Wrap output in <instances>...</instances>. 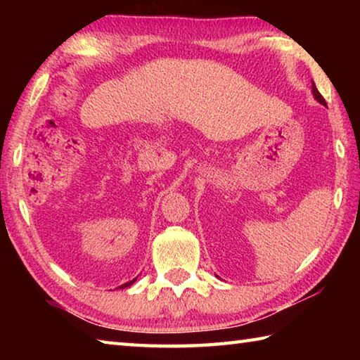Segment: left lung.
Here are the masks:
<instances>
[{
    "label": "left lung",
    "instance_id": "obj_1",
    "mask_svg": "<svg viewBox=\"0 0 360 360\" xmlns=\"http://www.w3.org/2000/svg\"><path fill=\"white\" fill-rule=\"evenodd\" d=\"M313 94H314V98L318 100V101L321 103V105H326V100H324V96H322V95L319 94V90L316 89V85H314V84H313Z\"/></svg>",
    "mask_w": 360,
    "mask_h": 360
}]
</instances>
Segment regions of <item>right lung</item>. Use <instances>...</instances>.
Returning a JSON list of instances; mask_svg holds the SVG:
<instances>
[{"mask_svg": "<svg viewBox=\"0 0 360 360\" xmlns=\"http://www.w3.org/2000/svg\"><path fill=\"white\" fill-rule=\"evenodd\" d=\"M133 283H135V279H133V281H130V283H125V284H122V285H120V289H124V288H129V285H131Z\"/></svg>", "mask_w": 360, "mask_h": 360, "instance_id": "obj_1", "label": "right lung"}]
</instances>
